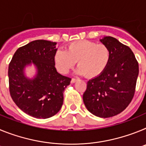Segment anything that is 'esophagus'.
I'll return each mask as SVG.
<instances>
[{
  "label": "esophagus",
  "mask_w": 146,
  "mask_h": 146,
  "mask_svg": "<svg viewBox=\"0 0 146 146\" xmlns=\"http://www.w3.org/2000/svg\"><path fill=\"white\" fill-rule=\"evenodd\" d=\"M76 81H77V78H72V80H71V82H72V83H74V82H75Z\"/></svg>",
  "instance_id": "1"
}]
</instances>
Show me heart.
I'll return each mask as SVG.
<instances>
[{
  "label": "heart",
  "mask_w": 146,
  "mask_h": 146,
  "mask_svg": "<svg viewBox=\"0 0 146 146\" xmlns=\"http://www.w3.org/2000/svg\"><path fill=\"white\" fill-rule=\"evenodd\" d=\"M110 60V50L106 44L89 40H78L67 45L65 50H58L54 55L56 69L66 74L77 61V72L89 78L103 73Z\"/></svg>",
  "instance_id": "1"
}]
</instances>
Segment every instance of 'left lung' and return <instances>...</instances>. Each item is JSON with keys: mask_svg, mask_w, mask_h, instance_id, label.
<instances>
[{"mask_svg": "<svg viewBox=\"0 0 146 146\" xmlns=\"http://www.w3.org/2000/svg\"><path fill=\"white\" fill-rule=\"evenodd\" d=\"M100 41L109 47L110 60L103 73L88 82L82 99L90 113L109 118L123 111L133 99L139 65L131 49L116 38Z\"/></svg>", "mask_w": 146, "mask_h": 146, "instance_id": "left-lung-1", "label": "left lung"}]
</instances>
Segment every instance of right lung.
<instances>
[{
  "mask_svg": "<svg viewBox=\"0 0 146 146\" xmlns=\"http://www.w3.org/2000/svg\"><path fill=\"white\" fill-rule=\"evenodd\" d=\"M56 42L35 40L17 50L9 65V85L11 99L24 113L36 118H48L60 110L63 93L70 77L59 74L55 67ZM33 62L38 70L33 80L26 78L23 69Z\"/></svg>",
  "mask_w": 146,
  "mask_h": 146,
  "instance_id": "1",
  "label": "right lung"
}]
</instances>
